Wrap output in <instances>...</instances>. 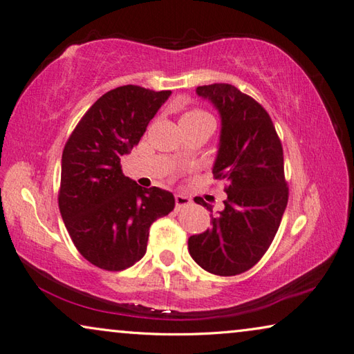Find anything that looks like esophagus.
I'll use <instances>...</instances> for the list:
<instances>
[{"instance_id": "34e87169", "label": "esophagus", "mask_w": 354, "mask_h": 354, "mask_svg": "<svg viewBox=\"0 0 354 354\" xmlns=\"http://www.w3.org/2000/svg\"><path fill=\"white\" fill-rule=\"evenodd\" d=\"M175 203H176V209H181V207L185 205H190L192 204V199L185 195H176L175 196Z\"/></svg>"}]
</instances>
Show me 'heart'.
I'll return each instance as SVG.
<instances>
[{
  "label": "heart",
  "instance_id": "b5f03b06",
  "mask_svg": "<svg viewBox=\"0 0 354 354\" xmlns=\"http://www.w3.org/2000/svg\"><path fill=\"white\" fill-rule=\"evenodd\" d=\"M203 120H210V116H209V113H205L204 110H199V109L187 110V112L181 116V122H189V121H203Z\"/></svg>",
  "mask_w": 354,
  "mask_h": 354
}]
</instances>
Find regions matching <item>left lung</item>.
Listing matches in <instances>:
<instances>
[{
    "label": "left lung",
    "mask_w": 354,
    "mask_h": 354,
    "mask_svg": "<svg viewBox=\"0 0 354 354\" xmlns=\"http://www.w3.org/2000/svg\"><path fill=\"white\" fill-rule=\"evenodd\" d=\"M221 115L214 179L227 183L224 209L212 216V228L189 238L199 267L218 276L250 270L266 254L288 203L282 144L267 110L232 84L199 86ZM195 203L212 205L203 198Z\"/></svg>",
    "instance_id": "1"
}]
</instances>
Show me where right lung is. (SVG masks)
Wrapping results in <instances>:
<instances>
[{"instance_id": "add662e5", "label": "right lung", "mask_w": 354, "mask_h": 354, "mask_svg": "<svg viewBox=\"0 0 354 354\" xmlns=\"http://www.w3.org/2000/svg\"><path fill=\"white\" fill-rule=\"evenodd\" d=\"M170 90L121 86L81 118L61 159L58 204L75 247L96 267L120 272L147 250L149 228L175 209L170 192L142 189L121 170Z\"/></svg>"}]
</instances>
